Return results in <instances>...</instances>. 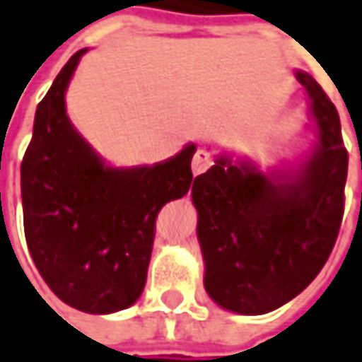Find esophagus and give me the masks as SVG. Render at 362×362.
<instances>
[{"instance_id":"esophagus-1","label":"esophagus","mask_w":362,"mask_h":362,"mask_svg":"<svg viewBox=\"0 0 362 362\" xmlns=\"http://www.w3.org/2000/svg\"><path fill=\"white\" fill-rule=\"evenodd\" d=\"M210 166H212V154L204 148L196 150L194 160H192V172H194V176H198V174H202V172H206Z\"/></svg>"}]
</instances>
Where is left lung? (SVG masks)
Masks as SVG:
<instances>
[{
    "instance_id": "1",
    "label": "left lung",
    "mask_w": 362,
    "mask_h": 362,
    "mask_svg": "<svg viewBox=\"0 0 362 362\" xmlns=\"http://www.w3.org/2000/svg\"><path fill=\"white\" fill-rule=\"evenodd\" d=\"M297 81L319 127V146L297 176L275 182L220 156L194 180L204 285L233 313H269L301 293L323 269L343 222L349 154L339 112L311 75L299 71Z\"/></svg>"
}]
</instances>
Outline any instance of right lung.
I'll return each instance as SVG.
<instances>
[{
    "label": "right lung",
    "mask_w": 362,
    "mask_h": 362,
    "mask_svg": "<svg viewBox=\"0 0 362 362\" xmlns=\"http://www.w3.org/2000/svg\"><path fill=\"white\" fill-rule=\"evenodd\" d=\"M85 51L69 59L37 105L21 162L23 228L51 291L78 311L107 315L142 293L156 216L190 190L196 146L154 166H105L65 110V90Z\"/></svg>",
    "instance_id": "add662e5"
}]
</instances>
